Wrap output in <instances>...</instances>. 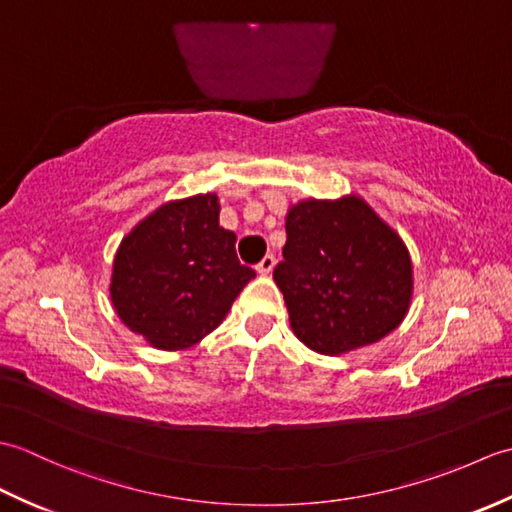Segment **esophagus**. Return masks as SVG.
Segmentation results:
<instances>
[{"mask_svg": "<svg viewBox=\"0 0 512 512\" xmlns=\"http://www.w3.org/2000/svg\"><path fill=\"white\" fill-rule=\"evenodd\" d=\"M273 268H275V257H273V255H266V257L262 259V262H259V264L255 266V270H257V273L262 275V277L273 273Z\"/></svg>", "mask_w": 512, "mask_h": 512, "instance_id": "obj_1", "label": "esophagus"}]
</instances>
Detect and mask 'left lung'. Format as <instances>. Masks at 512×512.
<instances>
[{
  "label": "left lung",
  "instance_id": "1",
  "mask_svg": "<svg viewBox=\"0 0 512 512\" xmlns=\"http://www.w3.org/2000/svg\"><path fill=\"white\" fill-rule=\"evenodd\" d=\"M286 235L273 279L292 332L312 352H354L385 339L407 317L411 255L361 195L290 204Z\"/></svg>",
  "mask_w": 512,
  "mask_h": 512
}]
</instances>
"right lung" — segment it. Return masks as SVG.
Returning <instances> with one entry per match:
<instances>
[{
  "label": "right lung",
  "instance_id": "obj_1",
  "mask_svg": "<svg viewBox=\"0 0 512 512\" xmlns=\"http://www.w3.org/2000/svg\"><path fill=\"white\" fill-rule=\"evenodd\" d=\"M235 242L220 226L217 193L160 204L116 248L110 299L118 319L156 350L200 343L255 277L239 264Z\"/></svg>",
  "mask_w": 512,
  "mask_h": 512
}]
</instances>
